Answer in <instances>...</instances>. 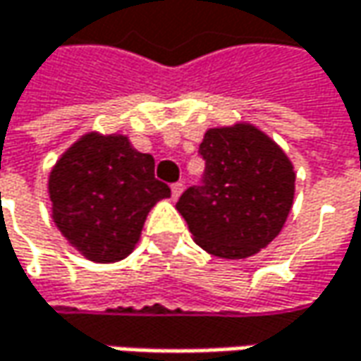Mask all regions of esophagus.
I'll return each mask as SVG.
<instances>
[{
	"label": "esophagus",
	"mask_w": 361,
	"mask_h": 361,
	"mask_svg": "<svg viewBox=\"0 0 361 361\" xmlns=\"http://www.w3.org/2000/svg\"><path fill=\"white\" fill-rule=\"evenodd\" d=\"M181 192H183V183H181V181L171 183V196H173V198H180Z\"/></svg>",
	"instance_id": "34e87169"
}]
</instances>
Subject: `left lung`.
<instances>
[{
    "mask_svg": "<svg viewBox=\"0 0 361 361\" xmlns=\"http://www.w3.org/2000/svg\"><path fill=\"white\" fill-rule=\"evenodd\" d=\"M204 173L178 200L194 240L219 258H247L279 235L293 202L285 152L254 126L213 128L198 148Z\"/></svg>",
    "mask_w": 361,
    "mask_h": 361,
    "instance_id": "8db88e82",
    "label": "left lung"
}]
</instances>
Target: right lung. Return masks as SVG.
<instances>
[{
	"mask_svg": "<svg viewBox=\"0 0 361 361\" xmlns=\"http://www.w3.org/2000/svg\"><path fill=\"white\" fill-rule=\"evenodd\" d=\"M49 196L63 238L94 262H115L134 250L148 211L171 190L154 178V159L126 136L88 134L53 167Z\"/></svg>",
	"mask_w": 361,
	"mask_h": 361,
	"instance_id": "add662e5",
	"label": "right lung"
}]
</instances>
